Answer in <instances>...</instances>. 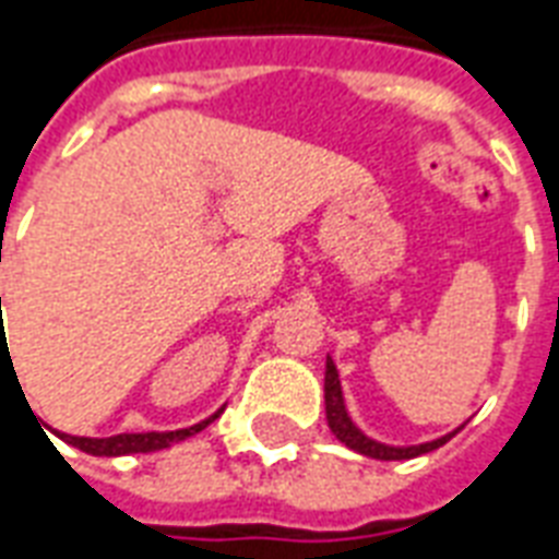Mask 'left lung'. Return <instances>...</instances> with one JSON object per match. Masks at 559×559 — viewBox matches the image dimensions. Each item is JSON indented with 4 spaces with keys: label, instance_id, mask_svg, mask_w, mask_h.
Instances as JSON below:
<instances>
[{
    "label": "left lung",
    "instance_id": "8db88e82",
    "mask_svg": "<svg viewBox=\"0 0 559 559\" xmlns=\"http://www.w3.org/2000/svg\"><path fill=\"white\" fill-rule=\"evenodd\" d=\"M325 416H328V428L334 431V437L343 445H348L357 454H364V457L372 460H411L419 457V454H428V451L440 449L445 442L460 431H451L440 440L431 442H419V445H386V442H378L372 437H366L360 428H357L352 416L346 411V399H343V386H340V372H336L334 360L328 357L325 360Z\"/></svg>",
    "mask_w": 559,
    "mask_h": 559
}]
</instances>
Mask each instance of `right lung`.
<instances>
[{
    "instance_id": "obj_1",
    "label": "right lung",
    "mask_w": 559,
    "mask_h": 559,
    "mask_svg": "<svg viewBox=\"0 0 559 559\" xmlns=\"http://www.w3.org/2000/svg\"><path fill=\"white\" fill-rule=\"evenodd\" d=\"M223 411H216L213 416H207L199 425H190V428H181V431H148V433H117V437H102V440H93V437H72V433H58L63 442H70L75 449L87 451L93 457H119V454H148V451L169 449L173 442H181L193 433L204 431L216 416Z\"/></svg>"
}]
</instances>
